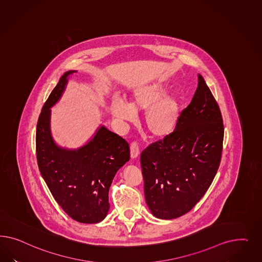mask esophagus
Instances as JSON below:
<instances>
[{"instance_id":"obj_1","label":"esophagus","mask_w":262,"mask_h":262,"mask_svg":"<svg viewBox=\"0 0 262 262\" xmlns=\"http://www.w3.org/2000/svg\"><path fill=\"white\" fill-rule=\"evenodd\" d=\"M140 154L139 151V146L136 142L132 143L130 144V158L133 159H135L136 158H138Z\"/></svg>"}]
</instances>
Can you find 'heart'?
Returning a JSON list of instances; mask_svg holds the SVG:
<instances>
[{
  "mask_svg": "<svg viewBox=\"0 0 262 262\" xmlns=\"http://www.w3.org/2000/svg\"><path fill=\"white\" fill-rule=\"evenodd\" d=\"M115 118L123 122L135 120L137 112L145 111L144 125L154 137L164 138L174 132L180 117V101L176 94L166 95L160 82H151L137 88L129 103L115 99L111 104Z\"/></svg>",
  "mask_w": 262,
  "mask_h": 262,
  "instance_id": "1",
  "label": "heart"
}]
</instances>
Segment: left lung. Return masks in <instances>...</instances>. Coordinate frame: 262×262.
<instances>
[{
	"instance_id": "obj_1",
	"label": "left lung",
	"mask_w": 262,
	"mask_h": 262,
	"mask_svg": "<svg viewBox=\"0 0 262 262\" xmlns=\"http://www.w3.org/2000/svg\"><path fill=\"white\" fill-rule=\"evenodd\" d=\"M221 111L204 78L174 132L141 154L144 194L151 214L171 220L190 211L214 179L222 155Z\"/></svg>"
}]
</instances>
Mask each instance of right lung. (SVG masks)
Instances as JSON below:
<instances>
[{"label":"right lung","mask_w":262,"mask_h":262,"mask_svg":"<svg viewBox=\"0 0 262 262\" xmlns=\"http://www.w3.org/2000/svg\"><path fill=\"white\" fill-rule=\"evenodd\" d=\"M76 72L64 73L42 107L36 127V158L42 178L64 211L78 222L96 224L108 212L110 187L117 171L129 160V147L103 125L78 149L55 142L51 107L59 101L70 75Z\"/></svg>","instance_id":"add662e5"}]
</instances>
